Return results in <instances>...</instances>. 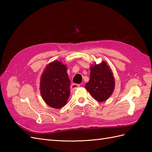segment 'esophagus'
Wrapping results in <instances>:
<instances>
[{"label":"esophagus","mask_w":152,"mask_h":152,"mask_svg":"<svg viewBox=\"0 0 152 152\" xmlns=\"http://www.w3.org/2000/svg\"><path fill=\"white\" fill-rule=\"evenodd\" d=\"M80 86V84H77V83H73V84H72V85H71V86H70L71 91H72V92L74 91L77 88H79Z\"/></svg>","instance_id":"obj_1"}]
</instances>
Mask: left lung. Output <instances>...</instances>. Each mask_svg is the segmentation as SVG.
Masks as SVG:
<instances>
[{"mask_svg": "<svg viewBox=\"0 0 152 152\" xmlns=\"http://www.w3.org/2000/svg\"><path fill=\"white\" fill-rule=\"evenodd\" d=\"M90 80L85 88L96 101L102 102L112 94L115 81L111 69L106 62L91 67Z\"/></svg>", "mask_w": 152, "mask_h": 152, "instance_id": "obj_1", "label": "left lung"}]
</instances>
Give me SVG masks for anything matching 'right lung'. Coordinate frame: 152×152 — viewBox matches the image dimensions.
Returning a JSON list of instances; mask_svg holds the SVG:
<instances>
[{
    "label": "right lung",
    "instance_id": "1",
    "mask_svg": "<svg viewBox=\"0 0 152 152\" xmlns=\"http://www.w3.org/2000/svg\"><path fill=\"white\" fill-rule=\"evenodd\" d=\"M66 72V65L57 61L48 64L42 75L40 93L50 107L62 108L69 98L70 82Z\"/></svg>",
    "mask_w": 152,
    "mask_h": 152
}]
</instances>
